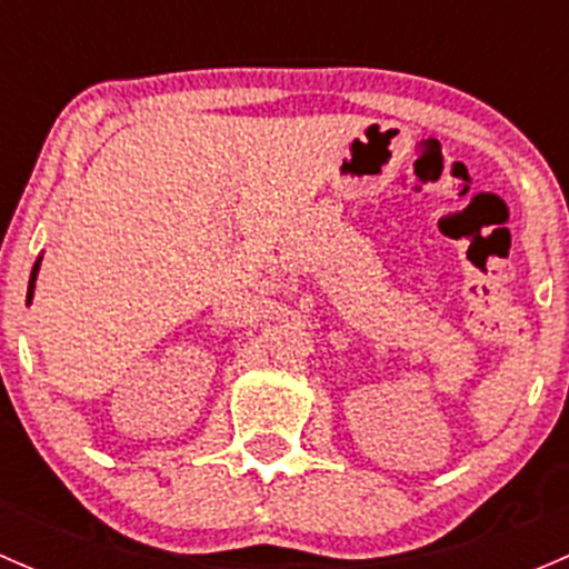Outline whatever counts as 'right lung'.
<instances>
[{"mask_svg":"<svg viewBox=\"0 0 569 569\" xmlns=\"http://www.w3.org/2000/svg\"><path fill=\"white\" fill-rule=\"evenodd\" d=\"M38 267L40 261H36V267H32V274H30V289H27V302L32 300V291H36V278H38Z\"/></svg>","mask_w":569,"mask_h":569,"instance_id":"add662e5","label":"right lung"}]
</instances>
